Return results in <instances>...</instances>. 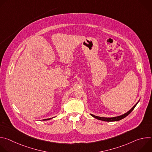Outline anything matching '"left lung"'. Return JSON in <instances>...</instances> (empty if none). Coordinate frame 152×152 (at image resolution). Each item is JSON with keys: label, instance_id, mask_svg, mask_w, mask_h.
Returning <instances> with one entry per match:
<instances>
[{"label": "left lung", "instance_id": "1", "mask_svg": "<svg viewBox=\"0 0 152 152\" xmlns=\"http://www.w3.org/2000/svg\"><path fill=\"white\" fill-rule=\"evenodd\" d=\"M139 102V101H138ZM138 102L133 106V107L131 108V110H129L127 113L121 115H120V116H118V117H111V118H107V117H98V116H96V115H94L93 114H91V115L93 117H94L95 118H97L98 120H102V121H119L124 118H125L126 116H127L130 113H131L135 108V107L136 106V105L138 104Z\"/></svg>", "mask_w": 152, "mask_h": 152}]
</instances>
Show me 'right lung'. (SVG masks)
Listing matches in <instances>:
<instances>
[{
  "instance_id": "right-lung-1",
  "label": "right lung",
  "mask_w": 152,
  "mask_h": 152,
  "mask_svg": "<svg viewBox=\"0 0 152 152\" xmlns=\"http://www.w3.org/2000/svg\"><path fill=\"white\" fill-rule=\"evenodd\" d=\"M52 118H48V119H45V120H50V119H51Z\"/></svg>"
}]
</instances>
